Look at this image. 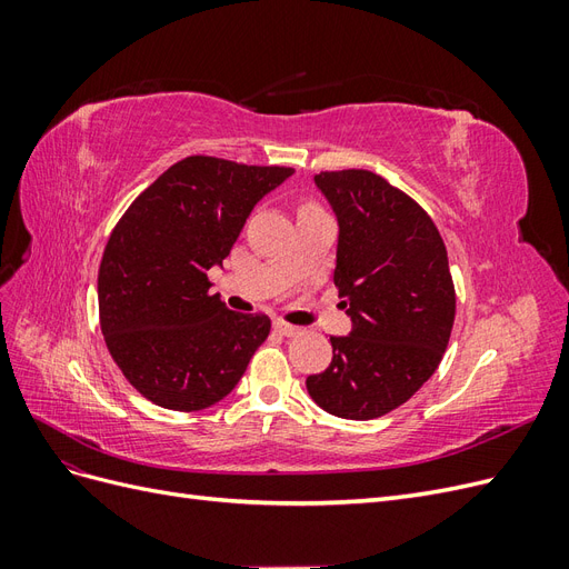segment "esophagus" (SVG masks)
<instances>
[{
  "mask_svg": "<svg viewBox=\"0 0 569 569\" xmlns=\"http://www.w3.org/2000/svg\"><path fill=\"white\" fill-rule=\"evenodd\" d=\"M274 330H278V332L284 335V337H297V335H301V327L282 322V320H274Z\"/></svg>",
  "mask_w": 569,
  "mask_h": 569,
  "instance_id": "34e87169",
  "label": "esophagus"
}]
</instances>
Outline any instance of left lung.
I'll use <instances>...</instances> for the list:
<instances>
[{
  "label": "left lung",
  "instance_id": "obj_1",
  "mask_svg": "<svg viewBox=\"0 0 569 569\" xmlns=\"http://www.w3.org/2000/svg\"><path fill=\"white\" fill-rule=\"evenodd\" d=\"M316 187L337 216L335 284L351 332L330 337L332 363L306 389L330 416L372 420L406 403L449 347V256L432 218L370 170L320 173Z\"/></svg>",
  "mask_w": 569,
  "mask_h": 569
}]
</instances>
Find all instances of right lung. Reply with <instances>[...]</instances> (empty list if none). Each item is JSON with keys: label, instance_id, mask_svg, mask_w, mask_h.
Returning a JSON list of instances; mask_svg holds the SVG:
<instances>
[{"label": "right lung", "instance_id": "obj_1", "mask_svg": "<svg viewBox=\"0 0 569 569\" xmlns=\"http://www.w3.org/2000/svg\"><path fill=\"white\" fill-rule=\"evenodd\" d=\"M291 173L187 157L118 220L99 266V322L116 366L151 403L192 412L222 401L268 339L270 318L230 311L206 272Z\"/></svg>", "mask_w": 569, "mask_h": 569}]
</instances>
